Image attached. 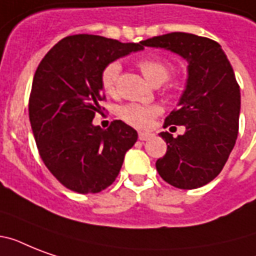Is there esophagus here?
Here are the masks:
<instances>
[{
	"instance_id": "1",
	"label": "esophagus",
	"mask_w": 256,
	"mask_h": 256,
	"mask_svg": "<svg viewBox=\"0 0 256 256\" xmlns=\"http://www.w3.org/2000/svg\"><path fill=\"white\" fill-rule=\"evenodd\" d=\"M152 136V134H148V132H138V138H140V140H150Z\"/></svg>"
}]
</instances>
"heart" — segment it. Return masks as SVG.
<instances>
[{"mask_svg":"<svg viewBox=\"0 0 256 256\" xmlns=\"http://www.w3.org/2000/svg\"><path fill=\"white\" fill-rule=\"evenodd\" d=\"M120 69H122L120 64L116 61L110 62L108 65L104 66V72L100 74V82H102V88L108 94L116 92ZM140 69L150 84H156V82L164 84L168 81L171 74V66L160 58L140 60ZM160 112V108L158 106H148V104L132 102L120 108V116L132 126L144 128L150 126L152 118L158 116Z\"/></svg>","mask_w":256,"mask_h":256,"instance_id":"1","label":"heart"}]
</instances>
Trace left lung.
Returning <instances> with one entry per match:
<instances>
[{
  "mask_svg": "<svg viewBox=\"0 0 256 256\" xmlns=\"http://www.w3.org/2000/svg\"><path fill=\"white\" fill-rule=\"evenodd\" d=\"M144 46L168 50L187 61V81L168 124L184 126L176 138L160 134L168 144L156 171L171 186L198 188L222 171L235 146L239 130L240 88L234 70L218 42L188 33L148 38Z\"/></svg>",
  "mask_w": 256,
  "mask_h": 256,
  "instance_id": "1",
  "label": "left lung"
}]
</instances>
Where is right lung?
<instances>
[{"mask_svg": "<svg viewBox=\"0 0 256 256\" xmlns=\"http://www.w3.org/2000/svg\"><path fill=\"white\" fill-rule=\"evenodd\" d=\"M144 49V41L122 44L77 34L61 40L38 65L29 100L30 124L44 164L70 190L94 194L110 186L138 140V132L122 120L102 130L92 120L102 112L104 66Z\"/></svg>", "mask_w": 256, "mask_h": 256, "instance_id": "1", "label": "right lung"}]
</instances>
